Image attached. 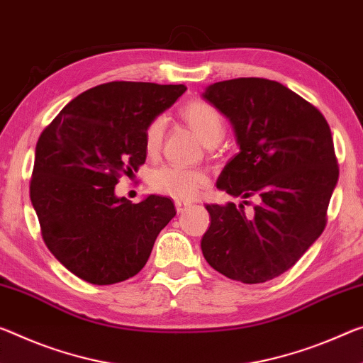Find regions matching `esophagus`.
<instances>
[{
    "label": "esophagus",
    "mask_w": 363,
    "mask_h": 363,
    "mask_svg": "<svg viewBox=\"0 0 363 363\" xmlns=\"http://www.w3.org/2000/svg\"><path fill=\"white\" fill-rule=\"evenodd\" d=\"M174 205H176V210H177V213H184V211H186V210L189 208V206H191V203H187V202H181V200H176Z\"/></svg>",
    "instance_id": "esophagus-1"
}]
</instances>
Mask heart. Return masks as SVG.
I'll use <instances>...</instances> for the list:
<instances>
[{
  "instance_id": "b5f03b06",
  "label": "heart",
  "mask_w": 363,
  "mask_h": 363,
  "mask_svg": "<svg viewBox=\"0 0 363 363\" xmlns=\"http://www.w3.org/2000/svg\"><path fill=\"white\" fill-rule=\"evenodd\" d=\"M182 118L206 145H215L224 135V119L218 109L208 101L194 100L182 108ZM166 121L163 116L155 118L145 129V150L153 155L160 150L164 135ZM152 189L172 199L192 200L208 186V177L203 171L182 168L177 164H166L155 169L150 177Z\"/></svg>"
}]
</instances>
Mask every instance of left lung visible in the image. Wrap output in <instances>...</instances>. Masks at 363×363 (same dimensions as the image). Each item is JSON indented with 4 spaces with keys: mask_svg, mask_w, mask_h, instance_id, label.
<instances>
[{
    "mask_svg": "<svg viewBox=\"0 0 363 363\" xmlns=\"http://www.w3.org/2000/svg\"><path fill=\"white\" fill-rule=\"evenodd\" d=\"M203 99L231 121L239 145L216 187L257 200L252 216L243 203L205 206L203 257L229 279L264 283L294 267L326 226L339 176L330 125L312 103L268 79L223 80Z\"/></svg>",
    "mask_w": 363,
    "mask_h": 363,
    "instance_id": "obj_1",
    "label": "left lung"
}]
</instances>
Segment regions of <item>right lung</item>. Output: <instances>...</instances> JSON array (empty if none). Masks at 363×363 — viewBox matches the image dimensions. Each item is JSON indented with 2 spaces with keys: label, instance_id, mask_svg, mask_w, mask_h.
Returning <instances> with one entry per match:
<instances>
[{
  "label": "right lung",
  "instance_id": "right-lung-1",
  "mask_svg": "<svg viewBox=\"0 0 363 363\" xmlns=\"http://www.w3.org/2000/svg\"><path fill=\"white\" fill-rule=\"evenodd\" d=\"M186 85L108 82L85 90L40 135L30 200L57 260L90 284H116L145 267L176 215L168 197H116L119 177L145 163V129Z\"/></svg>",
  "mask_w": 363,
  "mask_h": 363
}]
</instances>
